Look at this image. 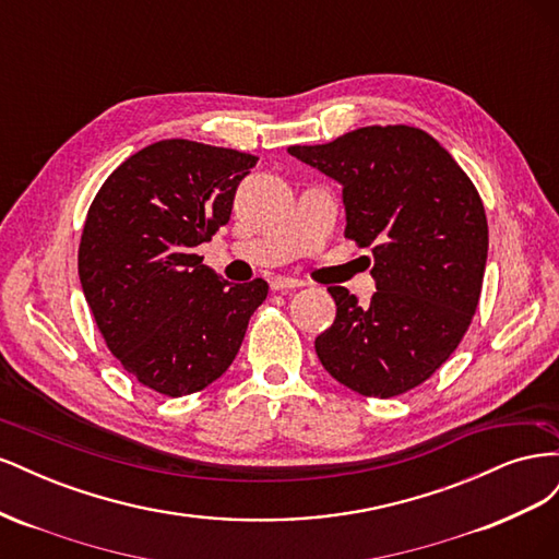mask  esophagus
Wrapping results in <instances>:
<instances>
[{"label":"esophagus","instance_id":"1","mask_svg":"<svg viewBox=\"0 0 559 559\" xmlns=\"http://www.w3.org/2000/svg\"><path fill=\"white\" fill-rule=\"evenodd\" d=\"M270 286H273L275 292H292V289H298V286H306L300 280H292V277H275L273 282H270Z\"/></svg>","mask_w":559,"mask_h":559}]
</instances>
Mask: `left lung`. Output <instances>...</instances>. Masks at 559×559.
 Instances as JSON below:
<instances>
[{
    "instance_id": "left-lung-1",
    "label": "left lung",
    "mask_w": 559,
    "mask_h": 559,
    "mask_svg": "<svg viewBox=\"0 0 559 559\" xmlns=\"http://www.w3.org/2000/svg\"><path fill=\"white\" fill-rule=\"evenodd\" d=\"M289 154L343 186L345 238L373 251L368 306L329 286L335 321L317 335V357L352 392H408L450 359L478 308L487 218L476 186L411 126H368Z\"/></svg>"
}]
</instances>
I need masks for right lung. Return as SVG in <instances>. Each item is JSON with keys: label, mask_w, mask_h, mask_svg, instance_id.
Masks as SVG:
<instances>
[{"label": "right lung", "mask_w": 559, "mask_h": 559, "mask_svg": "<svg viewBox=\"0 0 559 559\" xmlns=\"http://www.w3.org/2000/svg\"><path fill=\"white\" fill-rule=\"evenodd\" d=\"M257 156L191 140H160L107 177L79 245L83 296L114 357L165 396L200 392L238 354L267 296L228 284L195 247L228 224Z\"/></svg>", "instance_id": "obj_1"}]
</instances>
